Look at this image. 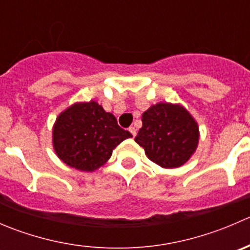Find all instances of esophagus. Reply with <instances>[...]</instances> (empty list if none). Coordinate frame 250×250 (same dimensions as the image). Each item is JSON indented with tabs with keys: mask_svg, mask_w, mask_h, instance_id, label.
<instances>
[{
	"mask_svg": "<svg viewBox=\"0 0 250 250\" xmlns=\"http://www.w3.org/2000/svg\"><path fill=\"white\" fill-rule=\"evenodd\" d=\"M129 132H130V134L133 135V138H134L135 135H137V130H135L134 127H129Z\"/></svg>",
	"mask_w": 250,
	"mask_h": 250,
	"instance_id": "esophagus-1",
	"label": "esophagus"
}]
</instances>
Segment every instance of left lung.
Wrapping results in <instances>:
<instances>
[{
    "label": "left lung",
    "mask_w": 250,
    "mask_h": 250,
    "mask_svg": "<svg viewBox=\"0 0 250 250\" xmlns=\"http://www.w3.org/2000/svg\"><path fill=\"white\" fill-rule=\"evenodd\" d=\"M135 141L148 160L162 168H178L190 160L200 140L195 118L179 104L158 103L143 113Z\"/></svg>",
    "instance_id": "left-lung-1"
}]
</instances>
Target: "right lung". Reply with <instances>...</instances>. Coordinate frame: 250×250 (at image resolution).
<instances>
[{"label":"right lung","mask_w":250,"mask_h":250,"mask_svg":"<svg viewBox=\"0 0 250 250\" xmlns=\"http://www.w3.org/2000/svg\"><path fill=\"white\" fill-rule=\"evenodd\" d=\"M132 138L112 113L97 102L75 103L57 117L53 147L58 157L75 169L94 172L107 162L112 150Z\"/></svg>","instance_id":"obj_1"}]
</instances>
